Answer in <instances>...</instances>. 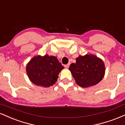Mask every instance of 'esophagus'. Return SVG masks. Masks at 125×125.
Returning a JSON list of instances; mask_svg holds the SVG:
<instances>
[{
	"mask_svg": "<svg viewBox=\"0 0 125 125\" xmlns=\"http://www.w3.org/2000/svg\"><path fill=\"white\" fill-rule=\"evenodd\" d=\"M69 66H70V63H67V64H65V65H64V67H65L66 68H68Z\"/></svg>",
	"mask_w": 125,
	"mask_h": 125,
	"instance_id": "1",
	"label": "esophagus"
}]
</instances>
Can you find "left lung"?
<instances>
[{"instance_id":"1","label":"left lung","mask_w":125,"mask_h":125,"mask_svg":"<svg viewBox=\"0 0 125 125\" xmlns=\"http://www.w3.org/2000/svg\"><path fill=\"white\" fill-rule=\"evenodd\" d=\"M77 85L88 87L98 83L105 74L103 61L93 55L79 56L69 68Z\"/></svg>"}]
</instances>
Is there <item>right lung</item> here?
Listing matches in <instances>:
<instances>
[{"label": "right lung", "instance_id": "1", "mask_svg": "<svg viewBox=\"0 0 125 125\" xmlns=\"http://www.w3.org/2000/svg\"><path fill=\"white\" fill-rule=\"evenodd\" d=\"M64 68L56 57L37 56L27 65V73L31 82L40 86L48 87L55 83L59 72Z\"/></svg>", "mask_w": 125, "mask_h": 125}]
</instances>
